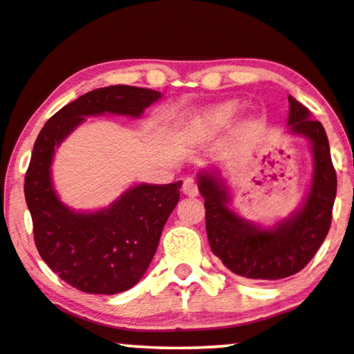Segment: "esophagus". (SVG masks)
<instances>
[{
  "instance_id": "1",
  "label": "esophagus",
  "mask_w": 354,
  "mask_h": 354,
  "mask_svg": "<svg viewBox=\"0 0 354 354\" xmlns=\"http://www.w3.org/2000/svg\"><path fill=\"white\" fill-rule=\"evenodd\" d=\"M197 192L199 191H197V185L194 183V180H191V178L185 180V185H183V194L187 197H196Z\"/></svg>"
}]
</instances>
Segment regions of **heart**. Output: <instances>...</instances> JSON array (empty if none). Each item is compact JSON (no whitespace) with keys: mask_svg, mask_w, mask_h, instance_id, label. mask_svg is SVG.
<instances>
[{"mask_svg":"<svg viewBox=\"0 0 354 354\" xmlns=\"http://www.w3.org/2000/svg\"><path fill=\"white\" fill-rule=\"evenodd\" d=\"M238 115L239 105L236 102H223L202 108L183 122V138L191 142L209 139L228 128Z\"/></svg>","mask_w":354,"mask_h":354,"instance_id":"b5f03b06","label":"heart"}]
</instances>
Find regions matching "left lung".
<instances>
[{
  "label": "left lung",
  "mask_w": 354,
  "mask_h": 354,
  "mask_svg": "<svg viewBox=\"0 0 354 354\" xmlns=\"http://www.w3.org/2000/svg\"><path fill=\"white\" fill-rule=\"evenodd\" d=\"M286 134L303 138L313 153V176L303 202L288 216L262 225L234 209L233 189L216 167L197 173L204 197L205 228L212 252L223 266L244 279L279 280L308 266L322 246L332 221L337 174L324 126L293 97H288Z\"/></svg>",
  "instance_id": "8db88e82"
}]
</instances>
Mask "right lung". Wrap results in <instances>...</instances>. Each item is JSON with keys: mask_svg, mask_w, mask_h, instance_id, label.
<instances>
[{"mask_svg": "<svg viewBox=\"0 0 354 354\" xmlns=\"http://www.w3.org/2000/svg\"><path fill=\"white\" fill-rule=\"evenodd\" d=\"M163 95L150 88L110 86L84 93L46 121L32 150L24 192L35 246L51 270L91 295H116L142 279L158 248L183 181L138 183L97 210H75L53 183L55 150L91 116L138 120Z\"/></svg>", "mask_w": 354, "mask_h": 354, "instance_id": "add662e5", "label": "right lung"}]
</instances>
